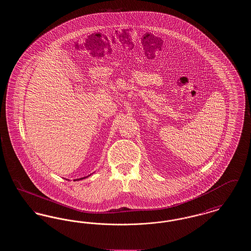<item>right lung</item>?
Returning <instances> with one entry per match:
<instances>
[{"instance_id":"obj_1","label":"right lung","mask_w":251,"mask_h":251,"mask_svg":"<svg viewBox=\"0 0 251 251\" xmlns=\"http://www.w3.org/2000/svg\"><path fill=\"white\" fill-rule=\"evenodd\" d=\"M90 175H91V174H90ZM90 175H88V176H90ZM88 176H86V177H84V178H80V179H74V180H80V179H85V178H87Z\"/></svg>"}]
</instances>
